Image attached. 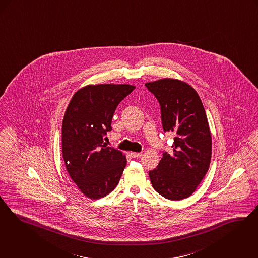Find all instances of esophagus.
<instances>
[{
    "label": "esophagus",
    "mask_w": 258,
    "mask_h": 258,
    "mask_svg": "<svg viewBox=\"0 0 258 258\" xmlns=\"http://www.w3.org/2000/svg\"><path fill=\"white\" fill-rule=\"evenodd\" d=\"M132 157H134V158H139V157H141L143 154H141V153H131L130 154Z\"/></svg>",
    "instance_id": "1"
}]
</instances>
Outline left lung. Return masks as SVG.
Returning a JSON list of instances; mask_svg holds the SVG:
<instances>
[{
    "label": "left lung",
    "instance_id": "8db88e82",
    "mask_svg": "<svg viewBox=\"0 0 258 258\" xmlns=\"http://www.w3.org/2000/svg\"><path fill=\"white\" fill-rule=\"evenodd\" d=\"M160 103L164 132L175 134L173 153H164L149 175L155 191L171 201L191 196L206 175L212 139L206 110L196 90L176 79L145 84Z\"/></svg>",
    "mask_w": 258,
    "mask_h": 258
}]
</instances>
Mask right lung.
Masks as SVG:
<instances>
[{
    "instance_id": "add662e5",
    "label": "right lung",
    "mask_w": 258,
    "mask_h": 258,
    "mask_svg": "<svg viewBox=\"0 0 258 258\" xmlns=\"http://www.w3.org/2000/svg\"><path fill=\"white\" fill-rule=\"evenodd\" d=\"M135 88L130 84H89L79 89L62 122V156L66 170L83 195L98 200L112 192L126 165L121 151L106 147L117 105Z\"/></svg>"
}]
</instances>
